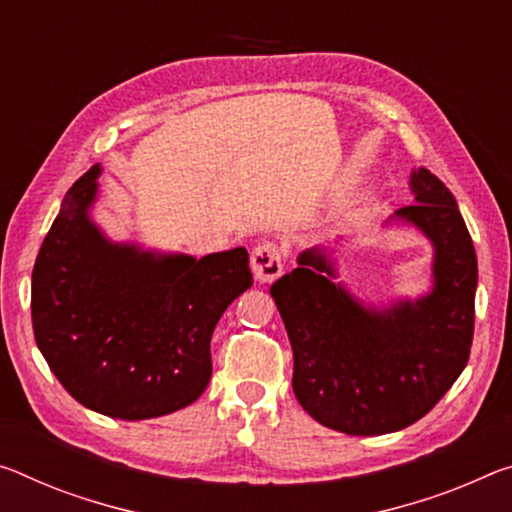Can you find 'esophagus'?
I'll return each instance as SVG.
<instances>
[{"mask_svg": "<svg viewBox=\"0 0 512 512\" xmlns=\"http://www.w3.org/2000/svg\"><path fill=\"white\" fill-rule=\"evenodd\" d=\"M250 269L255 273V280L262 282V285L273 282L275 278H280L282 269H285V250L273 241L259 243L250 253Z\"/></svg>", "mask_w": 512, "mask_h": 512, "instance_id": "34e87169", "label": "esophagus"}]
</instances>
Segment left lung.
I'll use <instances>...</instances> for the list:
<instances>
[{
	"label": "left lung",
	"mask_w": 512,
	"mask_h": 512,
	"mask_svg": "<svg viewBox=\"0 0 512 512\" xmlns=\"http://www.w3.org/2000/svg\"><path fill=\"white\" fill-rule=\"evenodd\" d=\"M415 205L399 216L435 246V289L415 305L364 310L332 282L321 248L271 287L294 351V394L319 424L383 435L415 424L449 392L474 339L476 253L456 198L440 177L412 175Z\"/></svg>",
	"instance_id": "8db88e82"
}]
</instances>
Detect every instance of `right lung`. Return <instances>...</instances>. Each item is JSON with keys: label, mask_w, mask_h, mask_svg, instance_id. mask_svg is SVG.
Returning a JSON list of instances; mask_svg holds the SVG:
<instances>
[{"label": "right lung", "mask_w": 512, "mask_h": 512, "mask_svg": "<svg viewBox=\"0 0 512 512\" xmlns=\"http://www.w3.org/2000/svg\"><path fill=\"white\" fill-rule=\"evenodd\" d=\"M93 166L72 184L31 273L34 337L72 399L113 419L182 410L212 378V332L253 285L246 248L200 259L113 246L88 221Z\"/></svg>", "instance_id": "right-lung-1"}]
</instances>
